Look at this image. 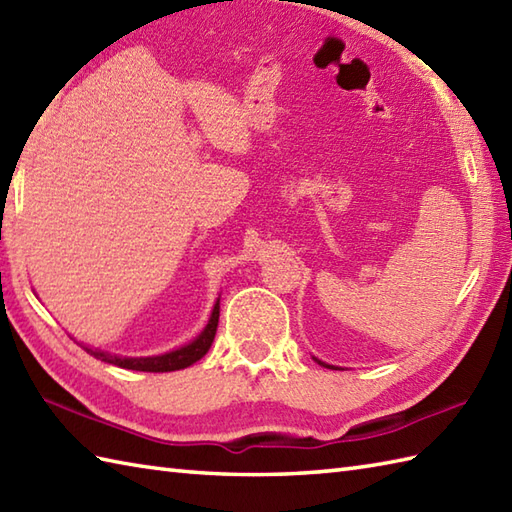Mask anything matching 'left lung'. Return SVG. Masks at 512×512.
<instances>
[{"label": "left lung", "mask_w": 512, "mask_h": 512, "mask_svg": "<svg viewBox=\"0 0 512 512\" xmlns=\"http://www.w3.org/2000/svg\"><path fill=\"white\" fill-rule=\"evenodd\" d=\"M314 361H317L319 365H323V367H328V369H336L334 365H328V363H323V361H319V358H314Z\"/></svg>", "instance_id": "8db88e82"}]
</instances>
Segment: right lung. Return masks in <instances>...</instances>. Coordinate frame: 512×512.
Wrapping results in <instances>:
<instances>
[{
	"label": "right lung",
	"mask_w": 512,
	"mask_h": 512,
	"mask_svg": "<svg viewBox=\"0 0 512 512\" xmlns=\"http://www.w3.org/2000/svg\"><path fill=\"white\" fill-rule=\"evenodd\" d=\"M217 321H220V297L215 301L209 323L204 325V330L195 336L191 343L178 347V350H171L158 356H116L103 350H92L88 345H83V350L92 354L94 358H101V361L118 365L123 369H136V372H176V369H184L198 363L200 358L209 352L217 332Z\"/></svg>",
	"instance_id": "obj_1"
}]
</instances>
